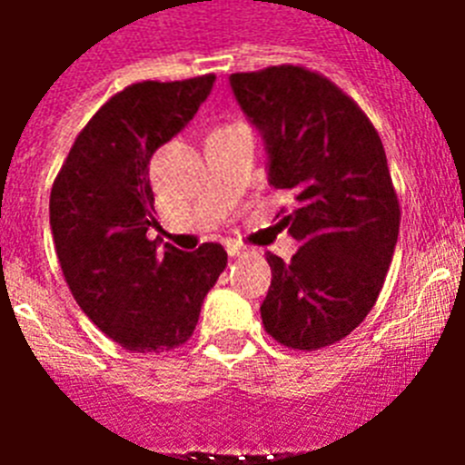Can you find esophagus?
Returning a JSON list of instances; mask_svg holds the SVG:
<instances>
[{
    "instance_id": "esophagus-1",
    "label": "esophagus",
    "mask_w": 465,
    "mask_h": 465,
    "mask_svg": "<svg viewBox=\"0 0 465 465\" xmlns=\"http://www.w3.org/2000/svg\"><path fill=\"white\" fill-rule=\"evenodd\" d=\"M226 253H229V258H241V255H246L248 251L246 248L236 246V243H226Z\"/></svg>"
}]
</instances>
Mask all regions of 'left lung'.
Segmentation results:
<instances>
[{"label":"left lung","mask_w":465,"mask_h":465,"mask_svg":"<svg viewBox=\"0 0 465 465\" xmlns=\"http://www.w3.org/2000/svg\"><path fill=\"white\" fill-rule=\"evenodd\" d=\"M229 84L262 137L268 183L297 200L280 224L302 248L290 262L265 255L262 325L294 350L332 345L367 318L396 251L401 210L383 144L360 105L316 72L282 64Z\"/></svg>","instance_id":"obj_1"}]
</instances>
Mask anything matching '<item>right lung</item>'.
<instances>
[{
    "instance_id": "right-lung-1",
    "label": "right lung",
    "mask_w": 465,
    "mask_h": 465,
    "mask_svg": "<svg viewBox=\"0 0 465 465\" xmlns=\"http://www.w3.org/2000/svg\"><path fill=\"white\" fill-rule=\"evenodd\" d=\"M217 76L142 82L120 91L69 149L50 193V229L79 309L130 352H168L193 335L226 251L183 253L156 224L149 161L195 118Z\"/></svg>"
}]
</instances>
